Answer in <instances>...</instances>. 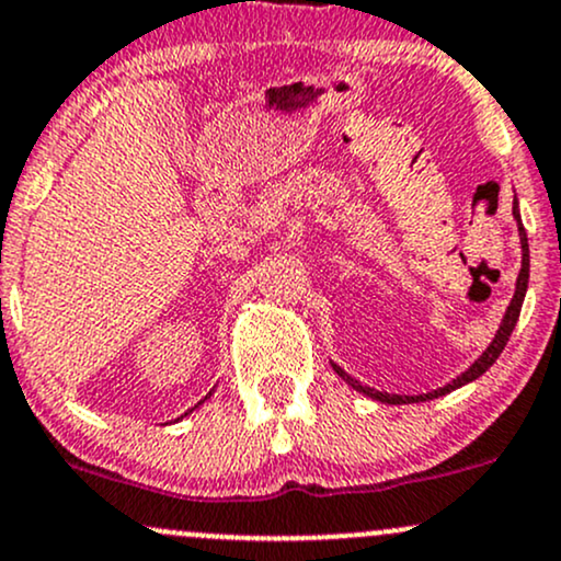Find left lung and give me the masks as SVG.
I'll return each instance as SVG.
<instances>
[{
  "mask_svg": "<svg viewBox=\"0 0 561 561\" xmlns=\"http://www.w3.org/2000/svg\"><path fill=\"white\" fill-rule=\"evenodd\" d=\"M514 218H516V224H519L522 252H525V255H522V271H519V279H516V293H514V298H511L508 311H506V317H503V324H501V330H497L495 341L490 343L488 351H484V354L479 356L477 362H473V365L469 367V370H466L463 375H458V378H455L453 383H447L445 389H436V391H431V393H421V397H399V393H383V391L367 389V386H362L359 380H354V378H351V375L343 373L341 367L332 365V367H335V373L341 375V378L346 380L348 386H354L356 391L367 393V397L378 399V402H386V404H410V402H426V399L445 397V393L455 391V389H458V386L469 383V380H477L479 375L488 373L490 367L495 365L497 356H501V351L506 348V343H508L511 332H514V328H516V319H519V311H522V300H525V293H527V279H530V248H527V233H525V229H522V220H519V210H516V202H514Z\"/></svg>",
  "mask_w": 561,
  "mask_h": 561,
  "instance_id": "left-lung-1",
  "label": "left lung"
}]
</instances>
